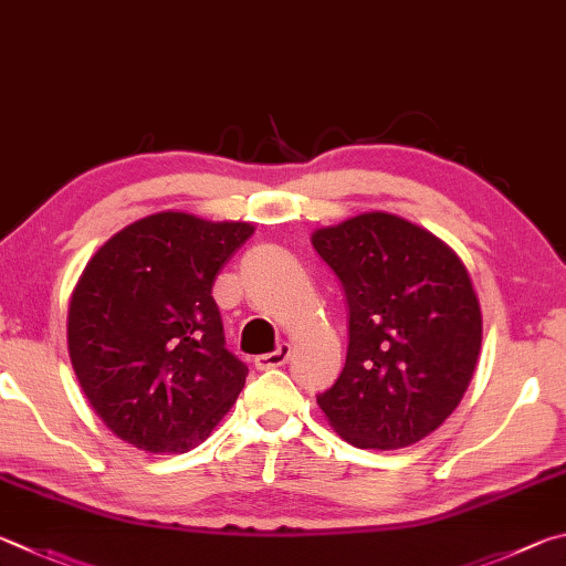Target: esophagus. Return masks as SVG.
Here are the masks:
<instances>
[{
	"mask_svg": "<svg viewBox=\"0 0 566 566\" xmlns=\"http://www.w3.org/2000/svg\"><path fill=\"white\" fill-rule=\"evenodd\" d=\"M291 358V345L281 343L273 353H263L255 358V368L258 370H271V368H281V365L289 363Z\"/></svg>",
	"mask_w": 566,
	"mask_h": 566,
	"instance_id": "esophagus-1",
	"label": "esophagus"
}]
</instances>
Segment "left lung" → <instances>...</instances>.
I'll use <instances>...</instances> for the list:
<instances>
[{"label":"left lung","mask_w":566,"mask_h":566,"mask_svg":"<svg viewBox=\"0 0 566 566\" xmlns=\"http://www.w3.org/2000/svg\"><path fill=\"white\" fill-rule=\"evenodd\" d=\"M348 301V355L318 395L325 418L360 450H398L458 408L482 345V313L464 263L430 231L363 213L313 233Z\"/></svg>","instance_id":"obj_1"}]
</instances>
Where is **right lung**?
Segmentation results:
<instances>
[{
	"mask_svg": "<svg viewBox=\"0 0 566 566\" xmlns=\"http://www.w3.org/2000/svg\"><path fill=\"white\" fill-rule=\"evenodd\" d=\"M251 223L142 218L98 248L69 303V358L98 418L146 452L203 442L243 390L213 281Z\"/></svg>",
	"mask_w": 566,
	"mask_h": 566,
	"instance_id": "obj_1",
	"label": "right lung"
}]
</instances>
